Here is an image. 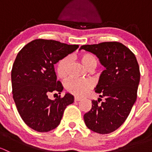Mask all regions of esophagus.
I'll return each mask as SVG.
<instances>
[{"label": "esophagus", "mask_w": 152, "mask_h": 152, "mask_svg": "<svg viewBox=\"0 0 152 152\" xmlns=\"http://www.w3.org/2000/svg\"><path fill=\"white\" fill-rule=\"evenodd\" d=\"M81 98H79V97H75L74 98V101L75 102H79V101H81Z\"/></svg>", "instance_id": "1"}]
</instances>
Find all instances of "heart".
<instances>
[{
	"instance_id": "1",
	"label": "heart",
	"mask_w": 152,
	"mask_h": 152,
	"mask_svg": "<svg viewBox=\"0 0 152 152\" xmlns=\"http://www.w3.org/2000/svg\"><path fill=\"white\" fill-rule=\"evenodd\" d=\"M82 65L87 70L93 69L97 65V59L90 53H82L79 56ZM70 66V58L65 56L58 62L56 65V72L58 76L63 79L68 75ZM93 82L90 79H69L66 82L65 87L67 90L71 94L76 96H83L87 94L90 89L93 87Z\"/></svg>"
}]
</instances>
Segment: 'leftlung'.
Instances as JSON below:
<instances>
[{
    "label": "left lung",
    "mask_w": 152,
    "mask_h": 152,
    "mask_svg": "<svg viewBox=\"0 0 152 152\" xmlns=\"http://www.w3.org/2000/svg\"><path fill=\"white\" fill-rule=\"evenodd\" d=\"M81 49L99 59L105 70L95 89L102 99L92 101V108L84 115L87 128L99 134H109L124 123L137 99L140 68L134 53L118 42L85 45Z\"/></svg>",
    "instance_id": "8db88e82"
}]
</instances>
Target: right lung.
Wrapping results in <instances>:
<instances>
[{
    "label": "right lung",
    "mask_w": 152,
    "mask_h": 152,
    "mask_svg": "<svg viewBox=\"0 0 152 152\" xmlns=\"http://www.w3.org/2000/svg\"><path fill=\"white\" fill-rule=\"evenodd\" d=\"M78 48V45L37 39L17 55L11 75L13 99L21 118L32 129L47 132L57 127L67 106L74 102L70 93L55 100L48 96L53 92L60 94L63 90L56 80L54 65Z\"/></svg>",
    "instance_id": "add662e5"
}]
</instances>
